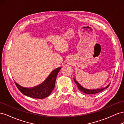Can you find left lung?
<instances>
[{"label":"left lung","mask_w":124,"mask_h":124,"mask_svg":"<svg viewBox=\"0 0 124 124\" xmlns=\"http://www.w3.org/2000/svg\"><path fill=\"white\" fill-rule=\"evenodd\" d=\"M73 80H74V81L75 83H76V84L77 85V86H78V89H79L80 91L83 92L85 93H87V94H95V93H99L101 91H103L104 89L107 88L108 87V86H109V85L110 84H109L108 85H107L106 87L96 89H88L84 88L83 87H82V86L76 80V79H75L74 78H73Z\"/></svg>","instance_id":"1"}]
</instances>
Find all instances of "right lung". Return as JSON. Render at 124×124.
<instances>
[{"label": "right lung", "mask_w": 124, "mask_h": 124, "mask_svg": "<svg viewBox=\"0 0 124 124\" xmlns=\"http://www.w3.org/2000/svg\"><path fill=\"white\" fill-rule=\"evenodd\" d=\"M61 68L54 70L42 84L32 88H26L21 86L16 82L15 84L20 92L27 96L33 98L43 99L49 96L54 88L56 77Z\"/></svg>", "instance_id": "right-lung-1"}]
</instances>
